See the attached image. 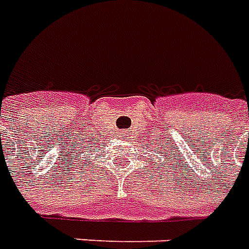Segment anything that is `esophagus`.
Returning <instances> with one entry per match:
<instances>
[{
  "mask_svg": "<svg viewBox=\"0 0 249 249\" xmlns=\"http://www.w3.org/2000/svg\"><path fill=\"white\" fill-rule=\"evenodd\" d=\"M121 137H123V138H128V134H126V133H121Z\"/></svg>",
  "mask_w": 249,
  "mask_h": 249,
  "instance_id": "1",
  "label": "esophagus"
}]
</instances>
